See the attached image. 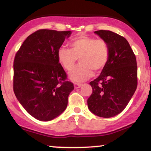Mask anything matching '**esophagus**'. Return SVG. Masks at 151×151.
I'll return each mask as SVG.
<instances>
[{"mask_svg": "<svg viewBox=\"0 0 151 151\" xmlns=\"http://www.w3.org/2000/svg\"><path fill=\"white\" fill-rule=\"evenodd\" d=\"M74 86L75 89H78V88H80L82 86V84H79V83H74Z\"/></svg>", "mask_w": 151, "mask_h": 151, "instance_id": "esophagus-1", "label": "esophagus"}]
</instances>
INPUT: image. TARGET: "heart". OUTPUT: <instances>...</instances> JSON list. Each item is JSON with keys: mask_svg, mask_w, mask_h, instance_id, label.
<instances>
[{"mask_svg": "<svg viewBox=\"0 0 151 151\" xmlns=\"http://www.w3.org/2000/svg\"><path fill=\"white\" fill-rule=\"evenodd\" d=\"M70 47H62L58 51V60L67 71L73 69L77 59L79 65L69 74L72 80L82 82L93 74V71L99 72L106 65L109 59L108 44L102 39H95L87 35H80L70 42Z\"/></svg>", "mask_w": 151, "mask_h": 151, "instance_id": "obj_1", "label": "heart"}]
</instances>
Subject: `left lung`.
<instances>
[{"instance_id": "8db88e82", "label": "left lung", "mask_w": 151, "mask_h": 151, "mask_svg": "<svg viewBox=\"0 0 151 151\" xmlns=\"http://www.w3.org/2000/svg\"><path fill=\"white\" fill-rule=\"evenodd\" d=\"M94 32L108 44L109 59L101 74L89 83L92 93L87 104L98 116L113 117L126 108L136 90V58L126 38L110 30Z\"/></svg>"}]
</instances>
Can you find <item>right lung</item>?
<instances>
[{
	"label": "right lung",
	"mask_w": 151,
	"mask_h": 151,
	"mask_svg": "<svg viewBox=\"0 0 151 151\" xmlns=\"http://www.w3.org/2000/svg\"><path fill=\"white\" fill-rule=\"evenodd\" d=\"M71 31L41 29L26 38L15 54L13 91L26 111L40 121L52 120L67 108L74 89L58 51Z\"/></svg>",
	"instance_id": "add662e5"
}]
</instances>
